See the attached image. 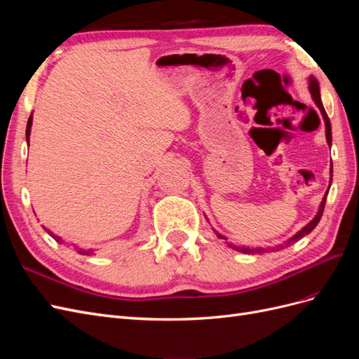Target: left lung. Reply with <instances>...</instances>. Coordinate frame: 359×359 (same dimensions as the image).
Listing matches in <instances>:
<instances>
[{"instance_id": "left-lung-1", "label": "left lung", "mask_w": 359, "mask_h": 359, "mask_svg": "<svg viewBox=\"0 0 359 359\" xmlns=\"http://www.w3.org/2000/svg\"><path fill=\"white\" fill-rule=\"evenodd\" d=\"M310 93H311V97H313V100H314V103L318 104V107H319V111L322 112V116H323V121H325V133H327V142H328V145L331 147V142H332V135H331V123H330V118H328V115H327V112H325V109H323V104H322V99H320V91H319V83H318V81L314 79V78H310ZM331 173H332V163H331ZM331 181H332V178H331ZM331 181H330V186H331ZM330 191V190H328ZM328 191L325 193V196H323V199H322V203H320V208H319V211H318V214H316V217H314V219L307 224V226H304L302 229L295 235V236H292L290 240L286 243V245H289L290 243H297L298 240H301L302 236H306V235H309L314 227L318 226V223H319V220H320V217H322V214H323V210H325V202H327V196H328ZM217 236L219 238H223V240H226L224 236H222L220 233H217ZM285 245H280V247H276L277 250H280V248H283ZM236 250H240V252H243V253H264L265 250L264 248H247V247H235ZM274 250V248H273Z\"/></svg>"}]
</instances>
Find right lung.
Instances as JSON below:
<instances>
[{"label":"right lung","mask_w":359,"mask_h":359,"mask_svg":"<svg viewBox=\"0 0 359 359\" xmlns=\"http://www.w3.org/2000/svg\"><path fill=\"white\" fill-rule=\"evenodd\" d=\"M31 124H32V116H29L28 118V124H27V142H29V133H31ZM48 231V229H46ZM49 232V231H48ZM49 235L50 236H53V240H55L57 243H62V240H61V238L60 236H55V235H53L52 232H49ZM93 252V250H88V252H86V250H81L79 248V253H82V255H90Z\"/></svg>","instance_id":"right-lung-1"}]
</instances>
